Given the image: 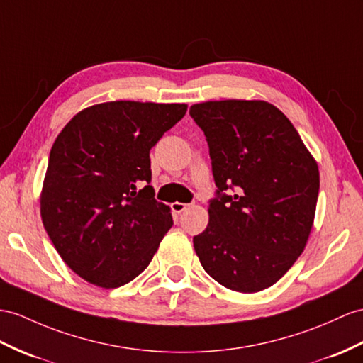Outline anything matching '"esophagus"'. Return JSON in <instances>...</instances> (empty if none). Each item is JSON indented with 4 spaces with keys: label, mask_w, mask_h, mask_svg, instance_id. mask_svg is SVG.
I'll list each match as a JSON object with an SVG mask.
<instances>
[{
    "label": "esophagus",
    "mask_w": 363,
    "mask_h": 363,
    "mask_svg": "<svg viewBox=\"0 0 363 363\" xmlns=\"http://www.w3.org/2000/svg\"><path fill=\"white\" fill-rule=\"evenodd\" d=\"M172 211L177 212V214H182L183 211H186L189 208V205H186V203H180V201H174L171 205Z\"/></svg>",
    "instance_id": "obj_1"
}]
</instances>
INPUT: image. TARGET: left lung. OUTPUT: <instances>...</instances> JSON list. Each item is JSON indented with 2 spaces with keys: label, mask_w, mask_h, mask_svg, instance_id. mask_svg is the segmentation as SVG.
<instances>
[{
  "label": "left lung",
  "mask_w": 363,
  "mask_h": 363,
  "mask_svg": "<svg viewBox=\"0 0 363 363\" xmlns=\"http://www.w3.org/2000/svg\"><path fill=\"white\" fill-rule=\"evenodd\" d=\"M189 113L205 132L217 186L194 250L220 285L259 293L305 250L319 197L317 162L293 123L268 101H205ZM228 189L236 194L226 196Z\"/></svg>",
  "instance_id": "left-lung-1"
}]
</instances>
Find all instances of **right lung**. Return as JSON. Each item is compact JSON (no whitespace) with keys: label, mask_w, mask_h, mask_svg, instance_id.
Instances as JSON below:
<instances>
[{"label":"right lung","mask_w":363,"mask_h":363,"mask_svg":"<svg viewBox=\"0 0 363 363\" xmlns=\"http://www.w3.org/2000/svg\"><path fill=\"white\" fill-rule=\"evenodd\" d=\"M186 111L180 103H100L58 134L40 196L41 220L60 257L89 284H129L171 229L169 206L149 186V151Z\"/></svg>","instance_id":"1"}]
</instances>
